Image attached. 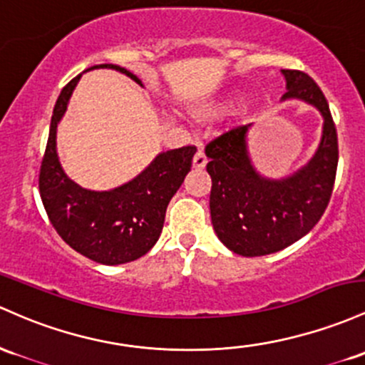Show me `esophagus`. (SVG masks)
Masks as SVG:
<instances>
[{"label":"esophagus","instance_id":"obj_1","mask_svg":"<svg viewBox=\"0 0 365 365\" xmlns=\"http://www.w3.org/2000/svg\"><path fill=\"white\" fill-rule=\"evenodd\" d=\"M206 163H207L206 155H204V152L199 150L197 154L194 155V161H192V166H194V170H204Z\"/></svg>","mask_w":365,"mask_h":365}]
</instances>
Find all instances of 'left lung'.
<instances>
[{
	"instance_id": "1",
	"label": "left lung",
	"mask_w": 365,
	"mask_h": 365,
	"mask_svg": "<svg viewBox=\"0 0 365 365\" xmlns=\"http://www.w3.org/2000/svg\"><path fill=\"white\" fill-rule=\"evenodd\" d=\"M286 93L280 102L302 100L322 115L317 150L307 164L286 176L259 173L250 152L255 124L235 128L206 147L211 176L213 228L230 251L265 256L305 237L329 204L338 168V135L329 106L314 79L302 71L282 69Z\"/></svg>"
}]
</instances>
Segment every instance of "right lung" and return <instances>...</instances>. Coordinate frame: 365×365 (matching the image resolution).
Instances as JSON below:
<instances>
[{
    "label": "right lung",
    "mask_w": 365,
    "mask_h": 365,
    "mask_svg": "<svg viewBox=\"0 0 365 365\" xmlns=\"http://www.w3.org/2000/svg\"><path fill=\"white\" fill-rule=\"evenodd\" d=\"M93 69L118 71L143 86L137 74L121 66L100 63L85 72ZM81 76L62 88L53 107L39 194L51 225L72 250L102 265H123L138 259L158 242L166 207L190 171L195 147L159 152L145 170L114 189L81 187L63 171L57 152L58 123Z\"/></svg>",
    "instance_id": "obj_1"
}]
</instances>
